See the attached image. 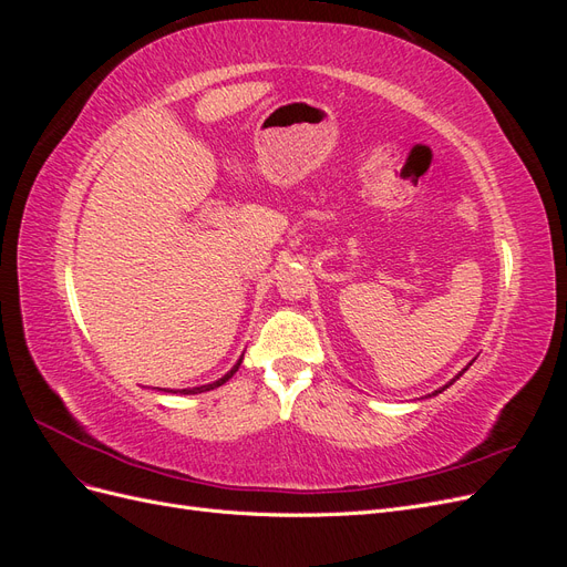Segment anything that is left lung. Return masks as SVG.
Returning <instances> with one entry per match:
<instances>
[{"label": "left lung", "mask_w": 567, "mask_h": 567, "mask_svg": "<svg viewBox=\"0 0 567 567\" xmlns=\"http://www.w3.org/2000/svg\"><path fill=\"white\" fill-rule=\"evenodd\" d=\"M458 375H461V373H458ZM458 375H456V379H458ZM456 379H454V381H456ZM454 381H452V383H454ZM452 383H447V385H444V388H450V385H452ZM444 388H442V390H444ZM442 390H435V392H433V394H437V392H442Z\"/></svg>", "instance_id": "left-lung-1"}]
</instances>
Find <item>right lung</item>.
<instances>
[{"mask_svg": "<svg viewBox=\"0 0 567 567\" xmlns=\"http://www.w3.org/2000/svg\"><path fill=\"white\" fill-rule=\"evenodd\" d=\"M238 367H241V362H238V364L225 375V379H219V381H215V383H210V385H200V388H192V390H179V392H182V394H198V392H205V390H213V388L225 385V383L231 379V375L238 371ZM169 392H173V390H169Z\"/></svg>", "mask_w": 567, "mask_h": 567, "instance_id": "1", "label": "right lung"}]
</instances>
